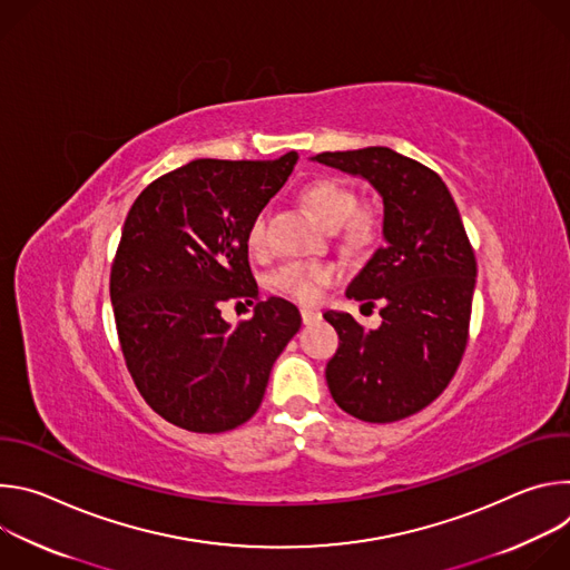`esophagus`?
Listing matches in <instances>:
<instances>
[{
	"instance_id": "esophagus-1",
	"label": "esophagus",
	"mask_w": 570,
	"mask_h": 570,
	"mask_svg": "<svg viewBox=\"0 0 570 570\" xmlns=\"http://www.w3.org/2000/svg\"><path fill=\"white\" fill-rule=\"evenodd\" d=\"M299 313H302V322L304 324H313V322H317L322 317V313L317 308H308V306H302Z\"/></svg>"
}]
</instances>
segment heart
<instances>
[{
	"mask_svg": "<svg viewBox=\"0 0 570 570\" xmlns=\"http://www.w3.org/2000/svg\"><path fill=\"white\" fill-rule=\"evenodd\" d=\"M302 203L308 212L332 229L345 223V238L350 246H363L372 238V220L367 214L356 212L358 198L352 187L334 178H320L308 183L302 194ZM266 214L259 212L248 229H246V246L253 255H262L266 250ZM336 279V268L320 262H295L282 266L273 277V286L299 302H315L320 297L322 286H327Z\"/></svg>",
	"mask_w": 570,
	"mask_h": 570,
	"instance_id": "1",
	"label": "heart"
}]
</instances>
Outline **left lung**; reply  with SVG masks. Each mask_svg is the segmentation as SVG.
I'll use <instances>...</instances> for the list:
<instances>
[{"label": "left lung", "instance_id": "1", "mask_svg": "<svg viewBox=\"0 0 570 570\" xmlns=\"http://www.w3.org/2000/svg\"><path fill=\"white\" fill-rule=\"evenodd\" d=\"M324 167L361 178L383 200V246L345 295L381 304L363 330L345 311H324L341 345L327 363L334 401L356 420L387 424L438 399L466 347L475 257L442 178L385 146L320 153Z\"/></svg>", "mask_w": 570, "mask_h": 570}]
</instances>
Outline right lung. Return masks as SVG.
Returning <instances> with one entry per match:
<instances>
[{
  "label": "right lung",
  "instance_id": "obj_1",
  "mask_svg": "<svg viewBox=\"0 0 570 570\" xmlns=\"http://www.w3.org/2000/svg\"><path fill=\"white\" fill-rule=\"evenodd\" d=\"M297 153L279 159H194L132 203L110 275L128 372L150 409L194 433H223L262 405L271 370L302 317L284 297L259 299L246 229L284 187ZM227 298L255 303L229 325ZM240 304V302H238Z\"/></svg>",
  "mask_w": 570,
  "mask_h": 570
}]
</instances>
